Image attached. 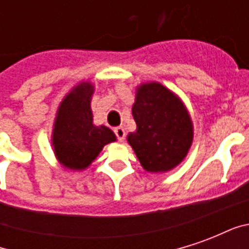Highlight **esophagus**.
<instances>
[{"instance_id": "obj_1", "label": "esophagus", "mask_w": 249, "mask_h": 249, "mask_svg": "<svg viewBox=\"0 0 249 249\" xmlns=\"http://www.w3.org/2000/svg\"><path fill=\"white\" fill-rule=\"evenodd\" d=\"M114 133H116V137H117V140L119 141H124L125 139V129L123 126H117L116 129H114Z\"/></svg>"}]
</instances>
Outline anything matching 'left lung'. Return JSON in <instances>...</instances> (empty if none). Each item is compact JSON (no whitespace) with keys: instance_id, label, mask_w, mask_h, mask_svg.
Masks as SVG:
<instances>
[{"instance_id":"left-lung-1","label":"left lung","mask_w":249,"mask_h":249,"mask_svg":"<svg viewBox=\"0 0 249 249\" xmlns=\"http://www.w3.org/2000/svg\"><path fill=\"white\" fill-rule=\"evenodd\" d=\"M136 132L128 142L148 172H168L187 156L193 140V125L183 101L160 82L137 87L132 107Z\"/></svg>"}]
</instances>
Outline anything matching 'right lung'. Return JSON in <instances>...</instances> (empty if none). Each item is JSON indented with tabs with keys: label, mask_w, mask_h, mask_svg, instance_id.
I'll use <instances>...</instances> for the list:
<instances>
[{
	"label": "right lung",
	"mask_w": 249,
	"mask_h": 249,
	"mask_svg": "<svg viewBox=\"0 0 249 249\" xmlns=\"http://www.w3.org/2000/svg\"><path fill=\"white\" fill-rule=\"evenodd\" d=\"M94 87L82 81L66 94L57 110L52 145L61 165L84 171L116 135L105 125L93 124L90 100Z\"/></svg>",
	"instance_id": "obj_1"
}]
</instances>
